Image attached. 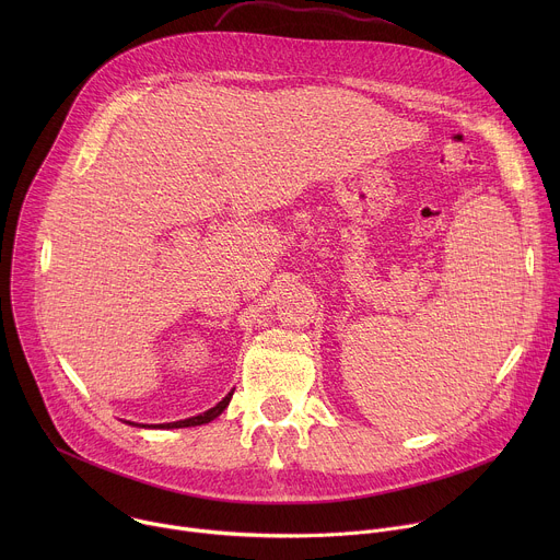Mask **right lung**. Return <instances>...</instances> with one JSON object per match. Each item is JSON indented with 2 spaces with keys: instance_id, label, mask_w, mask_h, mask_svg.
Here are the masks:
<instances>
[{
  "instance_id": "right-lung-1",
  "label": "right lung",
  "mask_w": 560,
  "mask_h": 560,
  "mask_svg": "<svg viewBox=\"0 0 560 560\" xmlns=\"http://www.w3.org/2000/svg\"><path fill=\"white\" fill-rule=\"evenodd\" d=\"M232 392L234 389H230L221 401L214 406V408H210V410H206L203 415H197V417H190V419H184V421H173V423H159V425H143V423H130L128 421V425H137V428H152V430H177V428H195V425H203V423H210V421H214L225 408H228V404H230V398H232Z\"/></svg>"
}]
</instances>
